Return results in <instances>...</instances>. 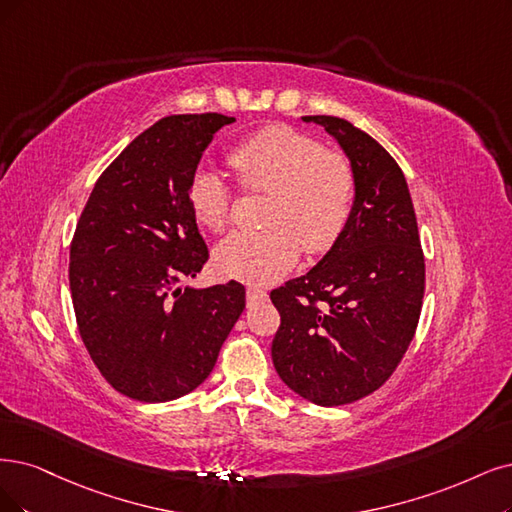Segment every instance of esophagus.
<instances>
[{"instance_id":"esophagus-1","label":"esophagus","mask_w":512,"mask_h":512,"mask_svg":"<svg viewBox=\"0 0 512 512\" xmlns=\"http://www.w3.org/2000/svg\"><path fill=\"white\" fill-rule=\"evenodd\" d=\"M268 299V291L261 289V287H249L246 289V301H249V306L259 304V301H266Z\"/></svg>"}]
</instances>
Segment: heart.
Listing matches in <instances>:
<instances>
[{
    "label": "heart",
    "instance_id": "obj_1",
    "mask_svg": "<svg viewBox=\"0 0 512 512\" xmlns=\"http://www.w3.org/2000/svg\"><path fill=\"white\" fill-rule=\"evenodd\" d=\"M246 192L270 194L261 232H238L219 244L221 274L270 282L289 272L304 249L331 251L346 232L356 196V173L344 151L325 149L316 137L285 124L263 126L227 151ZM189 208L200 225L223 232L234 194L219 175L198 170L189 181Z\"/></svg>",
    "mask_w": 512,
    "mask_h": 512
}]
</instances>
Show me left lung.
I'll return each mask as SVG.
<instances>
[{
    "mask_svg": "<svg viewBox=\"0 0 512 512\" xmlns=\"http://www.w3.org/2000/svg\"><path fill=\"white\" fill-rule=\"evenodd\" d=\"M325 126L356 173L342 238L306 274L270 293L280 312L272 361L293 392L348 405L388 382L418 329L426 263L401 166L361 128L335 116Z\"/></svg>",
    "mask_w": 512,
    "mask_h": 512,
    "instance_id": "1",
    "label": "left lung"
}]
</instances>
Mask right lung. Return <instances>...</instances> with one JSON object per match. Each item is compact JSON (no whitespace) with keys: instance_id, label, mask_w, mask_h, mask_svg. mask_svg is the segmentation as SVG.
I'll return each mask as SVG.
<instances>
[{"instance_id":"obj_1","label":"right lung","mask_w":512,"mask_h":512,"mask_svg":"<svg viewBox=\"0 0 512 512\" xmlns=\"http://www.w3.org/2000/svg\"><path fill=\"white\" fill-rule=\"evenodd\" d=\"M232 122L183 113L149 126L103 170L75 225V320L92 363L128 399L164 403L198 388L244 310L236 280L177 287L208 261L189 181L215 132Z\"/></svg>"}]
</instances>
